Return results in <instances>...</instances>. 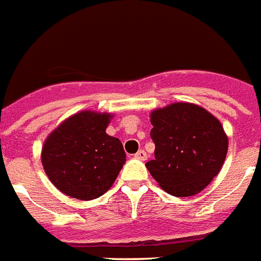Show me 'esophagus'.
I'll return each mask as SVG.
<instances>
[{"instance_id": "esophagus-1", "label": "esophagus", "mask_w": 261, "mask_h": 261, "mask_svg": "<svg viewBox=\"0 0 261 261\" xmlns=\"http://www.w3.org/2000/svg\"><path fill=\"white\" fill-rule=\"evenodd\" d=\"M135 158L139 160H145L147 159V152L144 151V149H140L137 153H135Z\"/></svg>"}]
</instances>
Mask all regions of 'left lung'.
Segmentation results:
<instances>
[{"instance_id": "8db88e82", "label": "left lung", "mask_w": 261, "mask_h": 261, "mask_svg": "<svg viewBox=\"0 0 261 261\" xmlns=\"http://www.w3.org/2000/svg\"><path fill=\"white\" fill-rule=\"evenodd\" d=\"M155 159L145 166L159 186L175 197H191L220 172L228 137L213 114L201 106L176 102L151 114Z\"/></svg>"}]
</instances>
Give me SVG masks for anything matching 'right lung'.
<instances>
[{
	"label": "right lung",
	"instance_id": "add662e5",
	"mask_svg": "<svg viewBox=\"0 0 261 261\" xmlns=\"http://www.w3.org/2000/svg\"><path fill=\"white\" fill-rule=\"evenodd\" d=\"M110 118L108 113L81 112L47 137L41 151L45 174L68 197H101L126 162L121 141L106 133Z\"/></svg>",
	"mask_w": 261,
	"mask_h": 261
}]
</instances>
